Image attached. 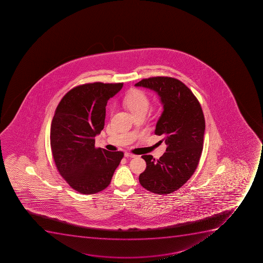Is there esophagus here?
<instances>
[{"label": "esophagus", "mask_w": 263, "mask_h": 263, "mask_svg": "<svg viewBox=\"0 0 263 263\" xmlns=\"http://www.w3.org/2000/svg\"><path fill=\"white\" fill-rule=\"evenodd\" d=\"M124 156L127 158H136V154H130V153H125Z\"/></svg>", "instance_id": "1"}]
</instances>
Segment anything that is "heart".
I'll return each instance as SVG.
<instances>
[{"instance_id":"1","label":"heart","mask_w":263,"mask_h":263,"mask_svg":"<svg viewBox=\"0 0 263 263\" xmlns=\"http://www.w3.org/2000/svg\"><path fill=\"white\" fill-rule=\"evenodd\" d=\"M124 104L130 111H138L141 109H147L149 105L148 98L141 90H134L124 99Z\"/></svg>"}]
</instances>
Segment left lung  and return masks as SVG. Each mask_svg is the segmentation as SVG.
I'll list each match as a JSON object with an SVG mask.
<instances>
[{"label":"left lung","mask_w":263,"mask_h":263,"mask_svg":"<svg viewBox=\"0 0 263 263\" xmlns=\"http://www.w3.org/2000/svg\"><path fill=\"white\" fill-rule=\"evenodd\" d=\"M136 86L154 90L160 98L164 111L154 133L164 136L167 145L159 159L142 156L146 168L139 181L150 192L168 195L186 183L197 168L205 127L202 109L191 90L177 79L151 77Z\"/></svg>","instance_id":"obj_1"}]
</instances>
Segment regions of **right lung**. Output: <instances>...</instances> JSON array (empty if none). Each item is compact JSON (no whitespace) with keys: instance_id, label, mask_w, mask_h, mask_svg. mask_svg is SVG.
<instances>
[{"instance_id":"right-lung-1","label":"right lung","mask_w":263,"mask_h":263,"mask_svg":"<svg viewBox=\"0 0 263 263\" xmlns=\"http://www.w3.org/2000/svg\"><path fill=\"white\" fill-rule=\"evenodd\" d=\"M123 83L84 84L71 89L55 109L50 146L63 179L81 194L106 189L123 158L122 152L95 147V136L104 126L107 102Z\"/></svg>"}]
</instances>
